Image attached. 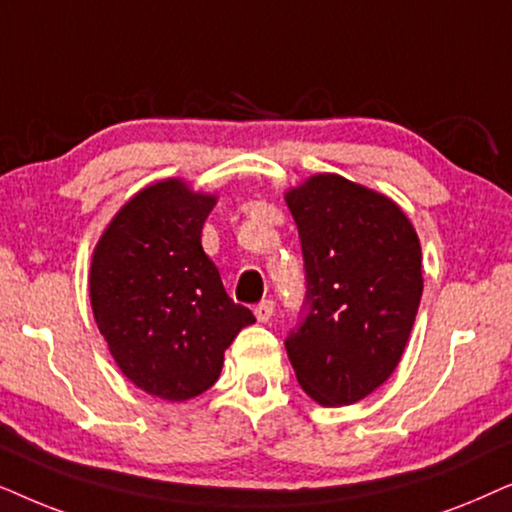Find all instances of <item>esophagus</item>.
<instances>
[{
	"label": "esophagus",
	"mask_w": 512,
	"mask_h": 512,
	"mask_svg": "<svg viewBox=\"0 0 512 512\" xmlns=\"http://www.w3.org/2000/svg\"><path fill=\"white\" fill-rule=\"evenodd\" d=\"M252 311H255V318L260 320V323H269V318L274 316V302H271V299H262Z\"/></svg>",
	"instance_id": "obj_1"
}]
</instances>
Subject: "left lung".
I'll return each mask as SVG.
<instances>
[{"instance_id":"8db88e82","label":"left lung","mask_w":512,"mask_h":512,"mask_svg":"<svg viewBox=\"0 0 512 512\" xmlns=\"http://www.w3.org/2000/svg\"><path fill=\"white\" fill-rule=\"evenodd\" d=\"M306 269V316L285 339L299 386L342 407L391 377L424 292L421 245L386 194L316 173L285 192Z\"/></svg>"}]
</instances>
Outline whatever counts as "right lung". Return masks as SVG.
Segmentation results:
<instances>
[{"instance_id": "obj_1", "label": "right lung", "mask_w": 512, "mask_h": 512, "mask_svg": "<svg viewBox=\"0 0 512 512\" xmlns=\"http://www.w3.org/2000/svg\"><path fill=\"white\" fill-rule=\"evenodd\" d=\"M215 203L182 177L154 182L119 208L91 257V309L114 363L168 403L208 391L224 351L255 323L203 252V222Z\"/></svg>"}]
</instances>
